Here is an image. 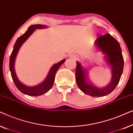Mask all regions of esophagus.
I'll return each mask as SVG.
<instances>
[{
    "label": "esophagus",
    "mask_w": 133,
    "mask_h": 133,
    "mask_svg": "<svg viewBox=\"0 0 133 133\" xmlns=\"http://www.w3.org/2000/svg\"><path fill=\"white\" fill-rule=\"evenodd\" d=\"M70 57H71V58H72V59H77V56H76V54H70Z\"/></svg>",
    "instance_id": "1"
}]
</instances>
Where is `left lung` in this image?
I'll use <instances>...</instances> for the list:
<instances>
[{
	"mask_svg": "<svg viewBox=\"0 0 133 133\" xmlns=\"http://www.w3.org/2000/svg\"><path fill=\"white\" fill-rule=\"evenodd\" d=\"M95 44L106 55L105 59L112 70L111 81L108 85L102 88L90 84L87 82L88 72L78 62H76V80L78 87L85 94L92 97H102L111 93L117 87L122 74L124 62L119 43L110 34L100 36Z\"/></svg>",
	"mask_w": 133,
	"mask_h": 133,
	"instance_id": "1",
	"label": "left lung"
}]
</instances>
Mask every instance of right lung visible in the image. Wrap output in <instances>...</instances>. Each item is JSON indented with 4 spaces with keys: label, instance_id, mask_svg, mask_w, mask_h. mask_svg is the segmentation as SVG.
<instances>
[{
    "label": "right lung",
    "instance_id": "1",
    "mask_svg": "<svg viewBox=\"0 0 133 133\" xmlns=\"http://www.w3.org/2000/svg\"><path fill=\"white\" fill-rule=\"evenodd\" d=\"M44 28H46V26L41 24L31 25L28 28V30L23 35L20 36L17 39L15 44H14L13 50H12L10 58V70L14 84H15L16 87H17L20 91H21L23 94L31 96H37L42 95V94L48 92L52 88L54 82V78H55V74L56 72H57L58 69L60 68V66L65 61V59H63L60 62L54 64L51 67V68L50 69L46 79L42 83L37 85V86H26V85L23 84L22 83H21L19 80L18 79L15 72V70H14V62H15L16 56H17V54L18 51H19L20 48H21V46L22 45L23 43L26 41V40L31 35L32 32L36 30V29H41Z\"/></svg>",
    "mask_w": 133,
    "mask_h": 133
}]
</instances>
